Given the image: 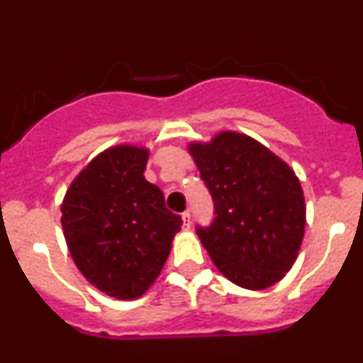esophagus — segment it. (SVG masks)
I'll return each instance as SVG.
<instances>
[{
	"mask_svg": "<svg viewBox=\"0 0 363 363\" xmlns=\"http://www.w3.org/2000/svg\"><path fill=\"white\" fill-rule=\"evenodd\" d=\"M182 220H184V225L187 227V229H191V211H185V213H182Z\"/></svg>",
	"mask_w": 363,
	"mask_h": 363,
	"instance_id": "34e87169",
	"label": "esophagus"
}]
</instances>
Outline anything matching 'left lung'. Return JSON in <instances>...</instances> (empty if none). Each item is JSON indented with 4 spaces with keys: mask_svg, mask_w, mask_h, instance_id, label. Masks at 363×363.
<instances>
[{
    "mask_svg": "<svg viewBox=\"0 0 363 363\" xmlns=\"http://www.w3.org/2000/svg\"><path fill=\"white\" fill-rule=\"evenodd\" d=\"M214 203L209 225H196L223 277L265 289L285 277L306 229L303 191L287 163L252 138L221 133L189 147Z\"/></svg>",
    "mask_w": 363,
    "mask_h": 363,
    "instance_id": "1",
    "label": "left lung"
}]
</instances>
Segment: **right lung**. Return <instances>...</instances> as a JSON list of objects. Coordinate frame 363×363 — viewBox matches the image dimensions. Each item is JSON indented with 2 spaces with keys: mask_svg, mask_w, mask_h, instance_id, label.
Here are the masks:
<instances>
[{
  "mask_svg": "<svg viewBox=\"0 0 363 363\" xmlns=\"http://www.w3.org/2000/svg\"><path fill=\"white\" fill-rule=\"evenodd\" d=\"M147 160L140 147L105 150L74 179L62 205L74 264L94 287L120 300L149 289L184 223L143 176Z\"/></svg>",
  "mask_w": 363,
  "mask_h": 363,
  "instance_id": "right-lung-1",
  "label": "right lung"
}]
</instances>
